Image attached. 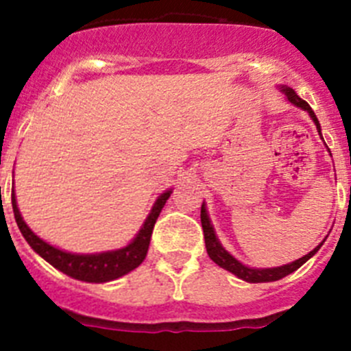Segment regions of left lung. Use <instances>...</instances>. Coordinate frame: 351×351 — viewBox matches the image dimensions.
<instances>
[{"label":"left lung","mask_w":351,"mask_h":351,"mask_svg":"<svg viewBox=\"0 0 351 351\" xmlns=\"http://www.w3.org/2000/svg\"><path fill=\"white\" fill-rule=\"evenodd\" d=\"M281 91L287 95V98L291 101V104L297 105V107H300V108H304V110H308L309 116H311L313 121H315L316 130L320 132V123H318V119H316L315 112H313V108L309 107L308 101L302 100V98H299V96H297V93L293 91L291 88H287V86H283V88H281ZM200 221H202L204 239H206V247H207V255H209V258L213 260V262L218 263L219 267L226 269L228 272L235 274L237 278H241V280L250 281V283H265V281L281 280V278H285V276H288V274H291L293 271H297V269H299L302 263L308 262V260L315 255L316 251L322 247V244H318L315 250L309 251L308 255H304L302 258L295 260V262L287 263V265H281V267L250 269V267H246V265H243L241 262H237V260H235L230 253H226V251L223 250L221 244H219V241L216 239V234H214V228H213V225H210L209 216H207V210L204 206H202V210H200Z\"/></svg>","instance_id":"obj_1"}]
</instances>
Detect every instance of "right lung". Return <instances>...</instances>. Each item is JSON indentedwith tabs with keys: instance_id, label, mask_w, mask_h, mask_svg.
<instances>
[{
	"instance_id": "right-lung-1",
	"label": "right lung",
	"mask_w": 351,
	"mask_h": 351,
	"mask_svg": "<svg viewBox=\"0 0 351 351\" xmlns=\"http://www.w3.org/2000/svg\"><path fill=\"white\" fill-rule=\"evenodd\" d=\"M170 193L172 191H165L163 195H160L154 207L151 209V214L145 219L144 226H142L137 237L133 239L128 246L117 251L98 253V255H73V253L58 250V247L51 246V244H47L40 237H36L29 230V226L24 223V219L21 218V213L17 209L14 193H12V209H14V216L15 221H17L19 230L24 235L27 244L42 258L47 260L52 267L64 272L66 276L75 278V280L88 281V283H105V281L117 280L121 276L128 274L130 271H133V269L138 267L144 262L145 255H147L149 243H151V235H153L154 223H156L158 216H160L165 202L169 200Z\"/></svg>"
}]
</instances>
